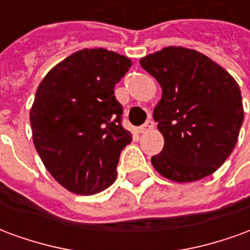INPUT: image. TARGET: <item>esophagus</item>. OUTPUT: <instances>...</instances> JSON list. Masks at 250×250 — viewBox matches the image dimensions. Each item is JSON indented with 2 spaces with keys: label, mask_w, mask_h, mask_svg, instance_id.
<instances>
[{
  "label": "esophagus",
  "mask_w": 250,
  "mask_h": 250,
  "mask_svg": "<svg viewBox=\"0 0 250 250\" xmlns=\"http://www.w3.org/2000/svg\"><path fill=\"white\" fill-rule=\"evenodd\" d=\"M152 128H154V122H152L151 119H148L145 125H142L141 127H139V130L138 131H139L141 134H143V132H147V131L152 130Z\"/></svg>",
  "instance_id": "1"
}]
</instances>
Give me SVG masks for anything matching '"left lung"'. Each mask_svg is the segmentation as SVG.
<instances>
[{"label": "left lung", "mask_w": 250, "mask_h": 250, "mask_svg": "<svg viewBox=\"0 0 250 250\" xmlns=\"http://www.w3.org/2000/svg\"><path fill=\"white\" fill-rule=\"evenodd\" d=\"M141 65L162 87L152 118L165 146L151 158L152 166L175 182L214 173L233 151L244 122L236 80L209 57L182 46L143 57Z\"/></svg>", "instance_id": "left-lung-1"}]
</instances>
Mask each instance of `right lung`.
I'll list each match as a JSON object with an SVG mask.
<instances>
[{
	"label": "right lung",
	"mask_w": 250,
	"mask_h": 250,
	"mask_svg": "<svg viewBox=\"0 0 250 250\" xmlns=\"http://www.w3.org/2000/svg\"><path fill=\"white\" fill-rule=\"evenodd\" d=\"M131 60L103 48L73 53L48 72L30 109L33 143L46 170L76 194L114 184L122 150L131 141L122 125L116 83Z\"/></svg>",
	"instance_id": "right-lung-1"
}]
</instances>
